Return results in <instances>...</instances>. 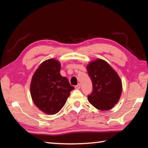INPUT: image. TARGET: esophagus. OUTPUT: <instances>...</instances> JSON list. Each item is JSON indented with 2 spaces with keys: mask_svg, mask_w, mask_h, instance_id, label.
Returning a JSON list of instances; mask_svg holds the SVG:
<instances>
[{
  "mask_svg": "<svg viewBox=\"0 0 148 148\" xmlns=\"http://www.w3.org/2000/svg\"><path fill=\"white\" fill-rule=\"evenodd\" d=\"M80 88H81L80 84H77L76 86H75V88H76V89H80Z\"/></svg>",
  "mask_w": 148,
  "mask_h": 148,
  "instance_id": "1",
  "label": "esophagus"
}]
</instances>
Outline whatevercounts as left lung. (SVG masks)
<instances>
[{"mask_svg": "<svg viewBox=\"0 0 148 148\" xmlns=\"http://www.w3.org/2000/svg\"><path fill=\"white\" fill-rule=\"evenodd\" d=\"M86 69L93 84L92 92L88 95L90 103L101 111L111 109L120 98V78L111 66L101 59L90 63Z\"/></svg>", "mask_w": 148, "mask_h": 148, "instance_id": "obj_1", "label": "left lung"}]
</instances>
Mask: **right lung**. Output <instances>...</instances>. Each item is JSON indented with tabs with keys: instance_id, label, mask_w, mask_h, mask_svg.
<instances>
[{
	"instance_id": "1",
	"label": "right lung",
	"mask_w": 148,
	"mask_h": 148,
	"mask_svg": "<svg viewBox=\"0 0 148 148\" xmlns=\"http://www.w3.org/2000/svg\"><path fill=\"white\" fill-rule=\"evenodd\" d=\"M60 68L56 60H46L37 69L31 81L30 93L34 103L48 114L60 111L74 89L67 78L60 75Z\"/></svg>"
}]
</instances>
